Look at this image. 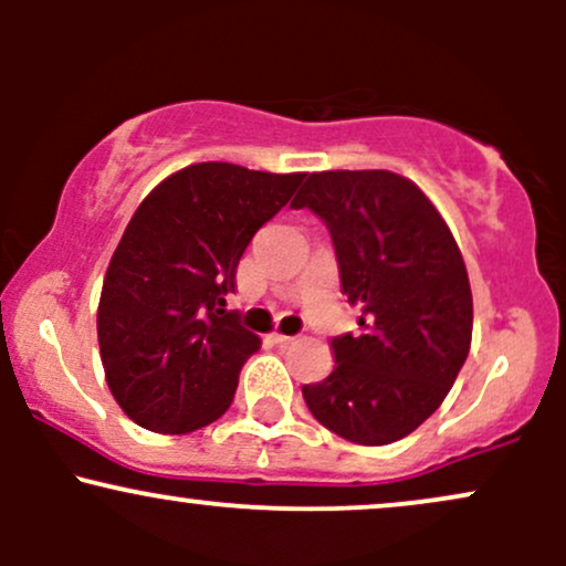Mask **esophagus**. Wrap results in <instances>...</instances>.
<instances>
[{"label":"esophagus","mask_w":566,"mask_h":566,"mask_svg":"<svg viewBox=\"0 0 566 566\" xmlns=\"http://www.w3.org/2000/svg\"><path fill=\"white\" fill-rule=\"evenodd\" d=\"M295 340L292 335H282V333H271V343H276V346H287V343Z\"/></svg>","instance_id":"esophagus-1"}]
</instances>
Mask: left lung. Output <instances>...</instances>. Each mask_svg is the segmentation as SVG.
Here are the masks:
<instances>
[{"label": "left lung", "mask_w": 566, "mask_h": 566, "mask_svg": "<svg viewBox=\"0 0 566 566\" xmlns=\"http://www.w3.org/2000/svg\"><path fill=\"white\" fill-rule=\"evenodd\" d=\"M292 207L327 226L359 333L333 337L335 369L303 386L311 415L354 444L405 439L437 412L471 348L469 271L437 207L388 170L311 172Z\"/></svg>", "instance_id": "1"}]
</instances>
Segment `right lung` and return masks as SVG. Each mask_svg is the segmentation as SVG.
Masks as SVG:
<instances>
[{
    "label": "right lung",
    "instance_id": "obj_1",
    "mask_svg": "<svg viewBox=\"0 0 566 566\" xmlns=\"http://www.w3.org/2000/svg\"><path fill=\"white\" fill-rule=\"evenodd\" d=\"M303 172L201 161L154 188L108 263L97 343L127 418L157 433L210 426L231 407L261 337L226 311L258 229L287 205Z\"/></svg>",
    "mask_w": 566,
    "mask_h": 566
}]
</instances>
